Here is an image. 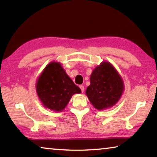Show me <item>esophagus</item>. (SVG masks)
Instances as JSON below:
<instances>
[{"mask_svg": "<svg viewBox=\"0 0 157 157\" xmlns=\"http://www.w3.org/2000/svg\"><path fill=\"white\" fill-rule=\"evenodd\" d=\"M79 88H80L82 92H84V85H79Z\"/></svg>", "mask_w": 157, "mask_h": 157, "instance_id": "esophagus-1", "label": "esophagus"}]
</instances>
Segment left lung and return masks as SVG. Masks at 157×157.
Masks as SVG:
<instances>
[{
	"label": "left lung",
	"instance_id": "left-lung-1",
	"mask_svg": "<svg viewBox=\"0 0 157 157\" xmlns=\"http://www.w3.org/2000/svg\"><path fill=\"white\" fill-rule=\"evenodd\" d=\"M86 94L98 110L110 108L119 101L124 91L121 78L108 62H103L92 72Z\"/></svg>",
	"mask_w": 157,
	"mask_h": 157
}]
</instances>
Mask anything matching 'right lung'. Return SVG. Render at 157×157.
I'll list each match as a JSON object with an SVG mask.
<instances>
[{
    "instance_id": "obj_1",
    "label": "right lung",
    "mask_w": 157,
    "mask_h": 157,
    "mask_svg": "<svg viewBox=\"0 0 157 157\" xmlns=\"http://www.w3.org/2000/svg\"><path fill=\"white\" fill-rule=\"evenodd\" d=\"M36 90L44 106L55 111L63 110L72 96L81 92L61 64L56 62L44 68L37 82Z\"/></svg>"
}]
</instances>
